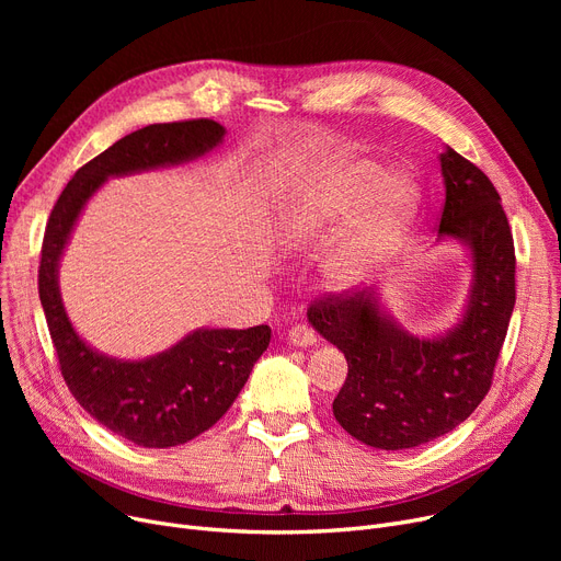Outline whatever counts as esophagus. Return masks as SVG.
<instances>
[{"label":"esophagus","instance_id":"obj_1","mask_svg":"<svg viewBox=\"0 0 561 561\" xmlns=\"http://www.w3.org/2000/svg\"><path fill=\"white\" fill-rule=\"evenodd\" d=\"M286 339L290 345H296V347H309L316 343V334L307 325H293L286 332Z\"/></svg>","mask_w":561,"mask_h":561}]
</instances>
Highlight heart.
Returning <instances> with one entry per match:
<instances>
[{"instance_id": "obj_1", "label": "heart", "mask_w": 561, "mask_h": 561, "mask_svg": "<svg viewBox=\"0 0 561 561\" xmlns=\"http://www.w3.org/2000/svg\"><path fill=\"white\" fill-rule=\"evenodd\" d=\"M419 188L402 172L381 174L368 159L334 157L309 170L290 188L277 214L284 248H305L336 222L347 220L322 261V279L334 290H352L396 259L416 216Z\"/></svg>"}]
</instances>
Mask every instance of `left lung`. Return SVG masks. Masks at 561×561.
Segmentation results:
<instances>
[{
  "label": "left lung",
  "instance_id": "8db88e82",
  "mask_svg": "<svg viewBox=\"0 0 561 561\" xmlns=\"http://www.w3.org/2000/svg\"><path fill=\"white\" fill-rule=\"evenodd\" d=\"M446 204L436 243L457 241L470 263L466 302L453 328L407 332L381 302V284L313 302V330L347 359L332 411L339 425L379 450H407L461 425L491 387L516 302L507 216L489 176L450 145L438 154Z\"/></svg>",
  "mask_w": 561,
  "mask_h": 561
}]
</instances>
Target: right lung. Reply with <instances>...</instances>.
I'll return each mask as SVG.
<instances>
[{
  "instance_id": "right-lung-1",
  "label": "right lung",
  "mask_w": 561,
  "mask_h": 561,
  "mask_svg": "<svg viewBox=\"0 0 561 561\" xmlns=\"http://www.w3.org/2000/svg\"><path fill=\"white\" fill-rule=\"evenodd\" d=\"M225 134L214 121H186L150 125L121 138L75 172L45 229L38 293L66 385L100 425L142 448L182 446L214 427L268 347L271 328H199L152 357H108L70 322L58 268L85 204L108 176L197 161L211 154Z\"/></svg>"
}]
</instances>
